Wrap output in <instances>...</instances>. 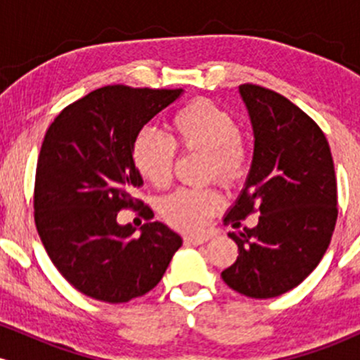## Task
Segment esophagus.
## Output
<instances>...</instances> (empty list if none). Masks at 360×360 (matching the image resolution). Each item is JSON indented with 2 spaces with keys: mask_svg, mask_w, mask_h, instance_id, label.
<instances>
[{
  "mask_svg": "<svg viewBox=\"0 0 360 360\" xmlns=\"http://www.w3.org/2000/svg\"><path fill=\"white\" fill-rule=\"evenodd\" d=\"M212 238V233L208 232H200V233H186L184 242L189 243V245H200V243L208 242Z\"/></svg>",
  "mask_w": 360,
  "mask_h": 360,
  "instance_id": "1",
  "label": "esophagus"
}]
</instances>
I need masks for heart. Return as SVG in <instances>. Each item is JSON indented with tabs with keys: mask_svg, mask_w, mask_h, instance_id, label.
Listing matches in <instances>:
<instances>
[{
	"mask_svg": "<svg viewBox=\"0 0 360 360\" xmlns=\"http://www.w3.org/2000/svg\"><path fill=\"white\" fill-rule=\"evenodd\" d=\"M169 128L176 146L206 154V174L230 184L245 166L240 130L232 115L213 103L198 100L177 110ZM174 143L150 130H142L131 146V159L143 179L157 188L171 181ZM223 203L221 194L212 188H181L164 198L160 213L179 229H200Z\"/></svg>",
	"mask_w": 360,
	"mask_h": 360,
	"instance_id": "obj_1",
	"label": "heart"
}]
</instances>
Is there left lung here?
I'll list each match as a JSON object with an SVG mask.
<instances>
[{
  "label": "left lung",
  "instance_id": "obj_1",
  "mask_svg": "<svg viewBox=\"0 0 360 360\" xmlns=\"http://www.w3.org/2000/svg\"><path fill=\"white\" fill-rule=\"evenodd\" d=\"M238 93L254 154L225 221L238 225L254 210L260 217L255 229L229 233L240 254L221 278L240 295L267 300L303 283L328 249L338 213L335 169L323 131L304 111L260 86Z\"/></svg>",
  "mask_w": 360,
  "mask_h": 360
}]
</instances>
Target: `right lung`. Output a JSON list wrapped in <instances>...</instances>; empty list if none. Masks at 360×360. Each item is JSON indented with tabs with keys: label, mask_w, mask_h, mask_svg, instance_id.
<instances>
[{
	"label": "right lung",
	"mask_w": 360,
	"mask_h": 360,
	"mask_svg": "<svg viewBox=\"0 0 360 360\" xmlns=\"http://www.w3.org/2000/svg\"><path fill=\"white\" fill-rule=\"evenodd\" d=\"M183 89L105 86L64 108L45 134L35 176V225L57 271L77 291L127 303L159 284L183 238L162 221L120 225L143 184L131 146ZM143 206V203H142ZM147 218L154 217L143 208Z\"/></svg>",
	"instance_id": "right-lung-1"
}]
</instances>
